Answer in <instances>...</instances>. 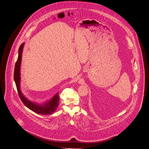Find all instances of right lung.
<instances>
[{"mask_svg": "<svg viewBox=\"0 0 149 149\" xmlns=\"http://www.w3.org/2000/svg\"><path fill=\"white\" fill-rule=\"evenodd\" d=\"M24 44H22L19 49V55L17 61L15 63V71H14V80L16 86L17 93L19 94L20 100L22 101L24 104L29 109L32 111L42 115H49L52 114L56 110L59 105V98L58 97V93H57L53 98L48 102L45 104V105H39L36 104L31 101L28 100L22 94L20 90V67L22 59V54Z\"/></svg>", "mask_w": 149, "mask_h": 149, "instance_id": "right-lung-1", "label": "right lung"}]
</instances>
